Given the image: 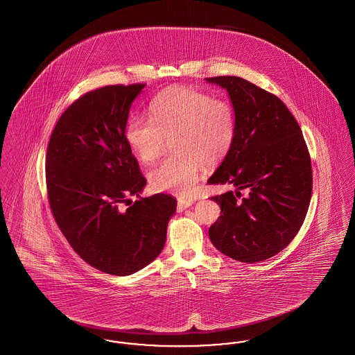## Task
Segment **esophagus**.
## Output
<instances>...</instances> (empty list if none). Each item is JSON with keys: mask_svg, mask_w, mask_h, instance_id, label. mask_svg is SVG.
Instances as JSON below:
<instances>
[{"mask_svg": "<svg viewBox=\"0 0 355 355\" xmlns=\"http://www.w3.org/2000/svg\"><path fill=\"white\" fill-rule=\"evenodd\" d=\"M193 203H194V200H191V198H178L177 209H178V211H182V210H185L186 207L191 206Z\"/></svg>", "mask_w": 355, "mask_h": 355, "instance_id": "obj_1", "label": "esophagus"}]
</instances>
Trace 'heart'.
<instances>
[{
	"instance_id": "heart-1",
	"label": "heart",
	"mask_w": 355,
	"mask_h": 355,
	"mask_svg": "<svg viewBox=\"0 0 355 355\" xmlns=\"http://www.w3.org/2000/svg\"><path fill=\"white\" fill-rule=\"evenodd\" d=\"M150 117L135 116L125 126V139L145 164L154 162L173 141L170 157L149 173L154 190L187 196L202 165L213 168L230 152L236 137V113L230 102L190 87H171L149 106Z\"/></svg>"
}]
</instances>
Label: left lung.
<instances>
[{
    "mask_svg": "<svg viewBox=\"0 0 355 355\" xmlns=\"http://www.w3.org/2000/svg\"><path fill=\"white\" fill-rule=\"evenodd\" d=\"M206 81L227 90L236 113L233 146L209 184H230L236 191L211 197L220 217L209 236L236 261L261 262L282 252L304 223L313 190L310 154L298 122L277 96L234 76ZM241 189L248 191L245 198Z\"/></svg>",
    "mask_w": 355,
    "mask_h": 355,
    "instance_id": "1",
    "label": "left lung"
}]
</instances>
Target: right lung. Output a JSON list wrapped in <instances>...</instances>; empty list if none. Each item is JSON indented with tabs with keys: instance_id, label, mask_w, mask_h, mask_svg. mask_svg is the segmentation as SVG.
Returning a JSON list of instances; mask_svg holds the SVG:
<instances>
[{
	"instance_id": "right-lung-1",
	"label": "right lung",
	"mask_w": 355,
	"mask_h": 355,
	"mask_svg": "<svg viewBox=\"0 0 355 355\" xmlns=\"http://www.w3.org/2000/svg\"><path fill=\"white\" fill-rule=\"evenodd\" d=\"M146 84L85 93L57 121L46 153L53 217L86 263L112 275L141 270L162 252L177 200L154 194L135 203L146 180L125 139L132 102Z\"/></svg>"
}]
</instances>
